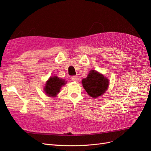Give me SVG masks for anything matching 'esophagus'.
Instances as JSON below:
<instances>
[{
  "label": "esophagus",
  "mask_w": 151,
  "mask_h": 151,
  "mask_svg": "<svg viewBox=\"0 0 151 151\" xmlns=\"http://www.w3.org/2000/svg\"><path fill=\"white\" fill-rule=\"evenodd\" d=\"M71 79H72V81H77L79 80V78H78V76H72L71 77Z\"/></svg>",
  "instance_id": "obj_1"
}]
</instances>
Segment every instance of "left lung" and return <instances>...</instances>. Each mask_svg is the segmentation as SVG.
I'll list each match as a JSON object with an SVG mask.
<instances>
[{
  "label": "left lung",
  "mask_w": 151,
  "mask_h": 151,
  "mask_svg": "<svg viewBox=\"0 0 151 151\" xmlns=\"http://www.w3.org/2000/svg\"><path fill=\"white\" fill-rule=\"evenodd\" d=\"M86 92L93 98H96L106 91L109 81L102 74L95 70H91L88 77L82 81Z\"/></svg>",
  "instance_id": "8db88e82"
}]
</instances>
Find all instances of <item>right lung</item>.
Returning <instances> with one entry per match:
<instances>
[{"label":"right lung","mask_w":151,"mask_h":151,"mask_svg":"<svg viewBox=\"0 0 151 151\" xmlns=\"http://www.w3.org/2000/svg\"><path fill=\"white\" fill-rule=\"evenodd\" d=\"M65 84L64 80L58 78L57 76L50 77L47 82L45 91L49 96H55L60 92L61 87Z\"/></svg>","instance_id":"1"}]
</instances>
